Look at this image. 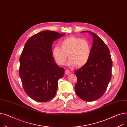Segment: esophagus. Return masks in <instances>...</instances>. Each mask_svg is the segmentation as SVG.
<instances>
[{
    "instance_id": "obj_1",
    "label": "esophagus",
    "mask_w": 127,
    "mask_h": 127,
    "mask_svg": "<svg viewBox=\"0 0 127 127\" xmlns=\"http://www.w3.org/2000/svg\"><path fill=\"white\" fill-rule=\"evenodd\" d=\"M65 73L66 74V75H69V74H70L71 73V72H70L69 70H66V71H65Z\"/></svg>"
}]
</instances>
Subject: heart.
<instances>
[{"mask_svg": "<svg viewBox=\"0 0 127 127\" xmlns=\"http://www.w3.org/2000/svg\"><path fill=\"white\" fill-rule=\"evenodd\" d=\"M91 53V47L89 42L75 36L66 37L61 42L60 48L55 47L52 50V55L58 64H64L68 55V64L71 66L85 65Z\"/></svg>", "mask_w": 127, "mask_h": 127, "instance_id": "b5f03b06", "label": "heart"}]
</instances>
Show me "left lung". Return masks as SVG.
I'll return each instance as SVG.
<instances>
[{
  "label": "left lung",
  "mask_w": 127,
  "mask_h": 127,
  "mask_svg": "<svg viewBox=\"0 0 127 127\" xmlns=\"http://www.w3.org/2000/svg\"><path fill=\"white\" fill-rule=\"evenodd\" d=\"M83 32L92 34L93 43L89 61L75 71L77 80L75 90L81 99L92 101L100 98L106 90L112 76V61L108 47L100 38L91 31Z\"/></svg>",
  "instance_id": "8db88e82"
}]
</instances>
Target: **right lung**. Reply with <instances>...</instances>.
<instances>
[{"label":"right lung","instance_id":"add662e5","mask_svg":"<svg viewBox=\"0 0 127 127\" xmlns=\"http://www.w3.org/2000/svg\"><path fill=\"white\" fill-rule=\"evenodd\" d=\"M64 35L52 31L40 32L27 40L22 51L19 74L26 93L36 101H48L56 95L58 80L64 69L56 64L52 46Z\"/></svg>","mask_w":127,"mask_h":127}]
</instances>
